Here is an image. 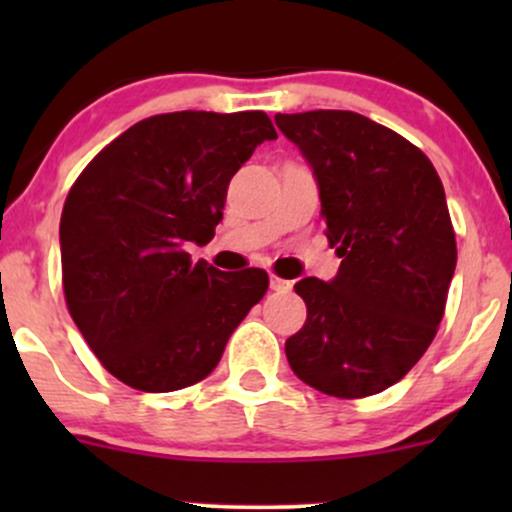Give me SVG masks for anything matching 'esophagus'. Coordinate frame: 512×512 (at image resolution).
I'll list each match as a JSON object with an SVG mask.
<instances>
[{
    "instance_id": "obj_1",
    "label": "esophagus",
    "mask_w": 512,
    "mask_h": 512,
    "mask_svg": "<svg viewBox=\"0 0 512 512\" xmlns=\"http://www.w3.org/2000/svg\"><path fill=\"white\" fill-rule=\"evenodd\" d=\"M269 289H272V291H279V293H284V291H289V289H291V281L279 279V276H272V279H269Z\"/></svg>"
}]
</instances>
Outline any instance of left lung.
Segmentation results:
<instances>
[{
	"label": "left lung",
	"instance_id": "8db88e82",
	"mask_svg": "<svg viewBox=\"0 0 512 512\" xmlns=\"http://www.w3.org/2000/svg\"><path fill=\"white\" fill-rule=\"evenodd\" d=\"M320 187L332 281L305 276L308 317L286 339L305 385L358 399L399 383L436 337L457 264L443 182L421 149L351 110L276 115Z\"/></svg>",
	"mask_w": 512,
	"mask_h": 512
}]
</instances>
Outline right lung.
<instances>
[{"label": "right lung", "mask_w": 512, "mask_h": 512, "mask_svg": "<svg viewBox=\"0 0 512 512\" xmlns=\"http://www.w3.org/2000/svg\"><path fill=\"white\" fill-rule=\"evenodd\" d=\"M267 139L262 110L146 117L93 158L60 221L62 286L86 344L117 380L173 392L204 380L267 293L264 269L192 262L223 219L228 182Z\"/></svg>", "instance_id": "obj_1"}]
</instances>
